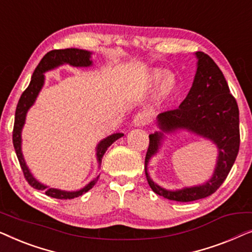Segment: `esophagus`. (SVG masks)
I'll return each mask as SVG.
<instances>
[{"label": "esophagus", "mask_w": 252, "mask_h": 252, "mask_svg": "<svg viewBox=\"0 0 252 252\" xmlns=\"http://www.w3.org/2000/svg\"><path fill=\"white\" fill-rule=\"evenodd\" d=\"M150 117L148 112H139L136 113L135 117H134L133 123L135 126H146L149 123Z\"/></svg>", "instance_id": "esophagus-1"}]
</instances>
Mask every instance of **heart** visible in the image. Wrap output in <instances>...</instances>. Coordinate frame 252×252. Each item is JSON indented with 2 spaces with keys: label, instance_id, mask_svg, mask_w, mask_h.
<instances>
[{
  "label": "heart",
  "instance_id": "obj_1",
  "mask_svg": "<svg viewBox=\"0 0 252 252\" xmlns=\"http://www.w3.org/2000/svg\"><path fill=\"white\" fill-rule=\"evenodd\" d=\"M160 86H159V92L161 96H168L171 95L172 93L174 92L175 87H177V79L173 74L166 73L163 70H159V68H156L151 72V80L153 81H158L160 80Z\"/></svg>",
  "mask_w": 252,
  "mask_h": 252
}]
</instances>
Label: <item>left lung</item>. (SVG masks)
Returning <instances> with one entry per match:
<instances>
[{
    "mask_svg": "<svg viewBox=\"0 0 252 252\" xmlns=\"http://www.w3.org/2000/svg\"><path fill=\"white\" fill-rule=\"evenodd\" d=\"M197 71L187 97L175 110L158 116V125L164 132L186 128L211 139L219 149L215 174L205 185L170 191L155 185L147 173L150 157L160 144L161 133L149 135L144 168L148 184L157 195L177 202H192L217 191L226 180L240 149V119L236 99L230 94L222 72L209 55L197 51Z\"/></svg>",
    "mask_w": 252,
    "mask_h": 252,
    "instance_id": "1",
    "label": "left lung"
}]
</instances>
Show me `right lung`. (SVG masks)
<instances>
[{"instance_id": "obj_1", "label": "right lung", "mask_w": 252, "mask_h": 252, "mask_svg": "<svg viewBox=\"0 0 252 252\" xmlns=\"http://www.w3.org/2000/svg\"><path fill=\"white\" fill-rule=\"evenodd\" d=\"M91 58V53L87 50H81V49H74V48H71V49H58V50H51L49 53L44 55L42 60L40 61V63L37 64V66L34 70V73L32 75V79H31V82L24 93L20 96L18 104H17L16 108V115H15V124H13V130H12V142L13 147H15V151L17 155V158H18L20 167H22L24 177H25L26 181L29 182L31 187L37 189V190H44L47 196H50V197L58 198V199H72L74 197H78L84 194V192L88 191L89 189L93 188L96 182H97L99 175H97L94 180H93L91 184L86 186L85 188H82L81 190L78 191H63L58 190V189L54 188H47L46 186L41 185L40 182H37L35 179L32 177V174L30 173L29 168H27L25 160L23 158L22 149H20V142H22V139H20V133H22V128L24 126V123H25V117L27 110L31 108V105L33 104L34 101H35L37 94H39L41 87L43 85L44 75L43 72L48 70H51V68L58 66V65L67 63L73 65V66H89L92 64V61L89 60ZM123 134H112L102 141L101 143L98 144L97 147V160L98 163H101L102 157L106 149L111 146V144L122 137Z\"/></svg>"}]
</instances>
